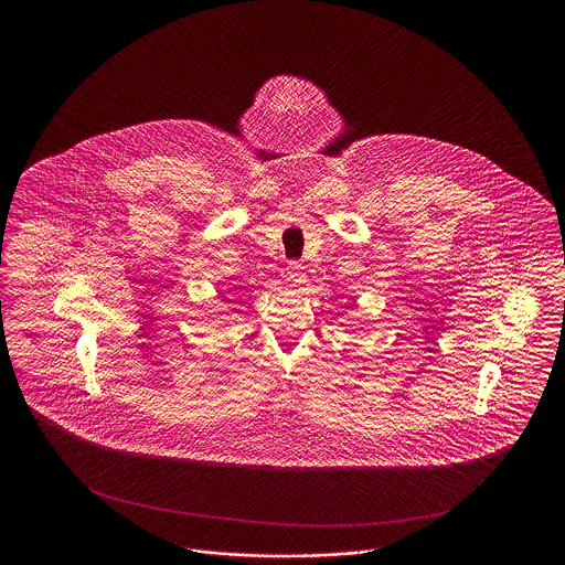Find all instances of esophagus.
I'll list each match as a JSON object with an SVG mask.
<instances>
[{
  "label": "esophagus",
  "mask_w": 565,
  "mask_h": 565,
  "mask_svg": "<svg viewBox=\"0 0 565 565\" xmlns=\"http://www.w3.org/2000/svg\"><path fill=\"white\" fill-rule=\"evenodd\" d=\"M286 275H288V279H290L295 286H300V284L305 281V267H302L300 263H290V265L286 267Z\"/></svg>",
  "instance_id": "1"
}]
</instances>
